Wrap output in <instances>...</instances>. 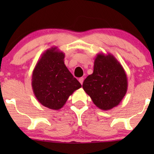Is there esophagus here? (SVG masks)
Wrapping results in <instances>:
<instances>
[{
    "label": "esophagus",
    "instance_id": "34e87169",
    "mask_svg": "<svg viewBox=\"0 0 154 154\" xmlns=\"http://www.w3.org/2000/svg\"><path fill=\"white\" fill-rule=\"evenodd\" d=\"M79 82H80V83H81V84L82 85V84H83V83L84 79H83V77H81V78H80V79H79Z\"/></svg>",
    "mask_w": 154,
    "mask_h": 154
}]
</instances>
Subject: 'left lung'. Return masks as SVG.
I'll return each instance as SVG.
<instances>
[{"label":"left lung","instance_id":"obj_1","mask_svg":"<svg viewBox=\"0 0 154 154\" xmlns=\"http://www.w3.org/2000/svg\"><path fill=\"white\" fill-rule=\"evenodd\" d=\"M128 85L125 71L115 57L110 53H98L93 73L85 79L83 88L99 109L108 111L120 104Z\"/></svg>","mask_w":154,"mask_h":154}]
</instances>
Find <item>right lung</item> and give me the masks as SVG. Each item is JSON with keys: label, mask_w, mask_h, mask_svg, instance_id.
<instances>
[{"label": "right lung", "mask_w": 154, "mask_h": 154, "mask_svg": "<svg viewBox=\"0 0 154 154\" xmlns=\"http://www.w3.org/2000/svg\"><path fill=\"white\" fill-rule=\"evenodd\" d=\"M64 52L52 47L43 53L32 73L31 86L38 101L48 109L62 108L69 96L81 88L64 64Z\"/></svg>", "instance_id": "1"}]
</instances>
